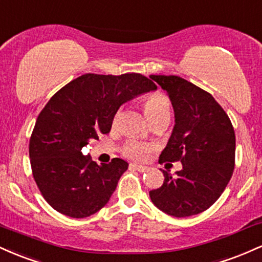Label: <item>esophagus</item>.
<instances>
[{
  "instance_id": "obj_1",
  "label": "esophagus",
  "mask_w": 262,
  "mask_h": 262,
  "mask_svg": "<svg viewBox=\"0 0 262 262\" xmlns=\"http://www.w3.org/2000/svg\"><path fill=\"white\" fill-rule=\"evenodd\" d=\"M129 167L133 170H137L139 171V172H145L146 170H148V167L146 166H143V165H137V164H130L129 165Z\"/></svg>"
}]
</instances>
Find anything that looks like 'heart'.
I'll use <instances>...</instances> for the list:
<instances>
[{
  "mask_svg": "<svg viewBox=\"0 0 262 262\" xmlns=\"http://www.w3.org/2000/svg\"><path fill=\"white\" fill-rule=\"evenodd\" d=\"M143 107L145 116L148 117L150 122L159 117L164 116V114H170V102L165 95L160 92L151 93L148 95L143 101ZM118 114H116L114 122L117 121ZM155 150V144L146 143V141H140L137 139H130L124 144L122 148L123 155L127 156L133 160L143 161L148 159V156Z\"/></svg>",
  "mask_w": 262,
  "mask_h": 262,
  "instance_id": "heart-1",
  "label": "heart"
}]
</instances>
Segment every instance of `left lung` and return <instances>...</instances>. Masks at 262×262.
Segmentation results:
<instances>
[{
    "mask_svg": "<svg viewBox=\"0 0 262 262\" xmlns=\"http://www.w3.org/2000/svg\"><path fill=\"white\" fill-rule=\"evenodd\" d=\"M175 112V127L159 162H182L176 176L164 173L161 187L149 192L152 203L173 217L208 209L221 197L235 166L233 124L213 96L173 75H151Z\"/></svg>",
    "mask_w": 262,
    "mask_h": 262,
    "instance_id": "1",
    "label": "left lung"
}]
</instances>
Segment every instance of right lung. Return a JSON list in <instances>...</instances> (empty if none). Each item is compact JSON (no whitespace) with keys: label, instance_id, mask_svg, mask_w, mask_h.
I'll list each match as a JSON object with an SVG mask.
<instances>
[{"label":"right lung","instance_id":"right-lung-1","mask_svg":"<svg viewBox=\"0 0 262 262\" xmlns=\"http://www.w3.org/2000/svg\"><path fill=\"white\" fill-rule=\"evenodd\" d=\"M156 89L140 74H85L50 98L33 129L29 158L39 191L54 209L85 218L106 206L128 162L114 158L98 166L81 149L110 133L124 102Z\"/></svg>","mask_w":262,"mask_h":262}]
</instances>
